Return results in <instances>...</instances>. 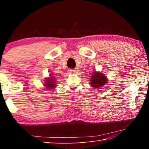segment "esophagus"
Masks as SVG:
<instances>
[{
	"instance_id": "esophagus-1",
	"label": "esophagus",
	"mask_w": 149,
	"mask_h": 149,
	"mask_svg": "<svg viewBox=\"0 0 149 149\" xmlns=\"http://www.w3.org/2000/svg\"><path fill=\"white\" fill-rule=\"evenodd\" d=\"M68 72H69L70 74H75V72H76V70H75V69H70L69 70H68Z\"/></svg>"
}]
</instances>
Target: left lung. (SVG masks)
Here are the masks:
<instances>
[{"label": "left lung", "instance_id": "1", "mask_svg": "<svg viewBox=\"0 0 149 149\" xmlns=\"http://www.w3.org/2000/svg\"><path fill=\"white\" fill-rule=\"evenodd\" d=\"M92 78L91 80V85L93 88H100L107 83V78L104 75L99 72H93Z\"/></svg>", "mask_w": 149, "mask_h": 149}]
</instances>
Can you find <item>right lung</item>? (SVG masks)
<instances>
[{"label":"right lung","instance_id":"right-lung-1","mask_svg":"<svg viewBox=\"0 0 149 149\" xmlns=\"http://www.w3.org/2000/svg\"><path fill=\"white\" fill-rule=\"evenodd\" d=\"M55 80L54 79L53 77H50L46 81L45 84H44V86H46V88L48 90H51L53 88H55Z\"/></svg>","mask_w":149,"mask_h":149}]
</instances>
